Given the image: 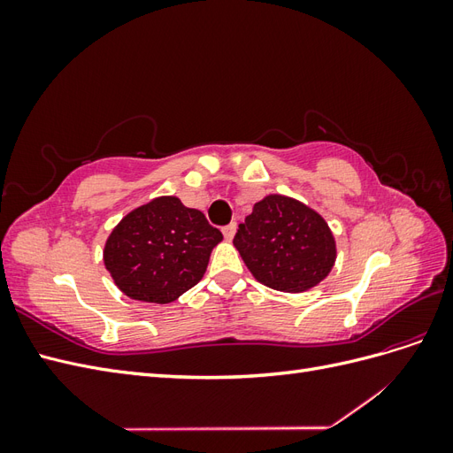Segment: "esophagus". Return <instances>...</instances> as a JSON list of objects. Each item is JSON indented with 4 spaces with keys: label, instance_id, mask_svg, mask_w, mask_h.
<instances>
[{
    "label": "esophagus",
    "instance_id": "obj_1",
    "mask_svg": "<svg viewBox=\"0 0 453 453\" xmlns=\"http://www.w3.org/2000/svg\"><path fill=\"white\" fill-rule=\"evenodd\" d=\"M236 228H238V225L236 223H230V225H226V226H223V234H225V238L230 242L232 238H234V234H236Z\"/></svg>",
    "mask_w": 453,
    "mask_h": 453
}]
</instances>
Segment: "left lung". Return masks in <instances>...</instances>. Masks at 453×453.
Instances as JSON below:
<instances>
[{"mask_svg":"<svg viewBox=\"0 0 453 453\" xmlns=\"http://www.w3.org/2000/svg\"><path fill=\"white\" fill-rule=\"evenodd\" d=\"M234 248L258 283L281 293L310 291L336 263V240L325 219L276 193L253 205L238 226Z\"/></svg>","mask_w":453,"mask_h":453,"instance_id":"8db88e82","label":"left lung"}]
</instances>
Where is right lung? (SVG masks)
<instances>
[{
	"label": "right lung",
	"mask_w": 453,
	"mask_h": 453,
	"mask_svg": "<svg viewBox=\"0 0 453 453\" xmlns=\"http://www.w3.org/2000/svg\"><path fill=\"white\" fill-rule=\"evenodd\" d=\"M221 240L202 211L157 196L120 219L105 240L104 265L128 298L170 304L203 278Z\"/></svg>",
	"instance_id": "obj_1"
}]
</instances>
